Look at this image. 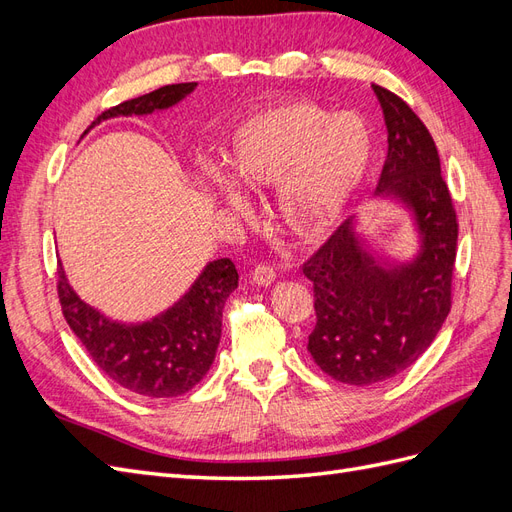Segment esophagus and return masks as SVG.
<instances>
[{
  "label": "esophagus",
  "instance_id": "esophagus-1",
  "mask_svg": "<svg viewBox=\"0 0 512 512\" xmlns=\"http://www.w3.org/2000/svg\"><path fill=\"white\" fill-rule=\"evenodd\" d=\"M277 280V273L271 265H258L252 271V282L258 286H271Z\"/></svg>",
  "mask_w": 512,
  "mask_h": 512
}]
</instances>
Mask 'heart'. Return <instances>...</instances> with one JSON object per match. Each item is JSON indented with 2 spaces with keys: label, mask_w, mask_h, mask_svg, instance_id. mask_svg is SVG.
Segmentation results:
<instances>
[{
  "label": "heart",
  "mask_w": 512,
  "mask_h": 512,
  "mask_svg": "<svg viewBox=\"0 0 512 512\" xmlns=\"http://www.w3.org/2000/svg\"><path fill=\"white\" fill-rule=\"evenodd\" d=\"M371 156L374 141L359 115L292 100L243 119L232 134L228 162L241 188H280L277 205L286 228L316 239L342 218L369 173ZM203 183L228 211L250 218V203L224 170L205 166Z\"/></svg>",
  "instance_id": "heart-1"
}]
</instances>
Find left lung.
Masks as SVG:
<instances>
[{"label":"left lung","instance_id":"obj_1","mask_svg":"<svg viewBox=\"0 0 512 512\" xmlns=\"http://www.w3.org/2000/svg\"><path fill=\"white\" fill-rule=\"evenodd\" d=\"M371 87L389 132L376 194L414 213L421 250L404 265H386L365 250L346 220L303 265L316 309L307 350L324 374L356 386L401 374L436 339L451 312L459 232L425 123L393 91Z\"/></svg>","mask_w":512,"mask_h":512}]
</instances>
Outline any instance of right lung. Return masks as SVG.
<instances>
[{
	"mask_svg": "<svg viewBox=\"0 0 512 512\" xmlns=\"http://www.w3.org/2000/svg\"><path fill=\"white\" fill-rule=\"evenodd\" d=\"M196 83L160 87L141 98L108 108L85 134L111 117L149 115L192 94ZM239 273L230 258L213 260L183 297L160 316L141 324L108 320L72 290L66 271L57 269V294L66 322L94 363L115 384L149 399L192 391L209 371L222 337V312Z\"/></svg>",
	"mask_w": 512,
	"mask_h": 512,
	"instance_id": "obj_1",
	"label": "right lung"
}]
</instances>
